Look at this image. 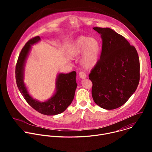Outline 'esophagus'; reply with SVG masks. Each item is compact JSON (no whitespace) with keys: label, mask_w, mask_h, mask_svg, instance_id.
<instances>
[{"label":"esophagus","mask_w":152,"mask_h":152,"mask_svg":"<svg viewBox=\"0 0 152 152\" xmlns=\"http://www.w3.org/2000/svg\"><path fill=\"white\" fill-rule=\"evenodd\" d=\"M79 76L82 79H86V75L85 73H83V72H80L79 73Z\"/></svg>","instance_id":"esophagus-1"}]
</instances>
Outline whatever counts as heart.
<instances>
[{"instance_id": "b5f03b06", "label": "heart", "mask_w": 152, "mask_h": 152, "mask_svg": "<svg viewBox=\"0 0 152 152\" xmlns=\"http://www.w3.org/2000/svg\"><path fill=\"white\" fill-rule=\"evenodd\" d=\"M101 53V45L99 41L95 38L80 36L75 39L69 47L67 53L70 57L80 56L79 64L86 70L94 68L99 62Z\"/></svg>"}]
</instances>
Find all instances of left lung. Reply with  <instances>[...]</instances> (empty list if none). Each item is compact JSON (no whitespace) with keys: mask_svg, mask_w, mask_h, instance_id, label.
Masks as SVG:
<instances>
[{"mask_svg":"<svg viewBox=\"0 0 152 152\" xmlns=\"http://www.w3.org/2000/svg\"><path fill=\"white\" fill-rule=\"evenodd\" d=\"M100 34L102 50L91 72L92 96L100 107L112 110L123 105L135 92L140 81V60L134 46L108 28H93Z\"/></svg>","mask_w":152,"mask_h":152,"instance_id":"obj_1","label":"left lung"}]
</instances>
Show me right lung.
Returning <instances> with one entry per match:
<instances>
[{"label":"right lung","mask_w":152,"mask_h":152,"mask_svg":"<svg viewBox=\"0 0 152 152\" xmlns=\"http://www.w3.org/2000/svg\"><path fill=\"white\" fill-rule=\"evenodd\" d=\"M39 36L27 42L21 50L15 67V79L17 87L28 104L39 113L46 115H55L63 113L72 103L77 88L76 72L59 73L56 78L54 94L47 100L41 102L34 99L29 93L24 82L25 67L32 46L40 41Z\"/></svg>","instance_id":"add662e5"}]
</instances>
